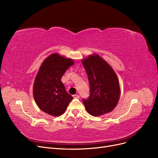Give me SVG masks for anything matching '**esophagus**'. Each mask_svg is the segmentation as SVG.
I'll use <instances>...</instances> for the list:
<instances>
[{"label":"esophagus","mask_w":158,"mask_h":158,"mask_svg":"<svg viewBox=\"0 0 158 158\" xmlns=\"http://www.w3.org/2000/svg\"><path fill=\"white\" fill-rule=\"evenodd\" d=\"M73 97L74 98H79L80 96L78 95V94H75V95H73Z\"/></svg>","instance_id":"esophagus-1"}]
</instances>
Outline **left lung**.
<instances>
[{"instance_id": "8db88e82", "label": "left lung", "mask_w": 158, "mask_h": 158, "mask_svg": "<svg viewBox=\"0 0 158 158\" xmlns=\"http://www.w3.org/2000/svg\"><path fill=\"white\" fill-rule=\"evenodd\" d=\"M82 63L90 86L89 98L83 99L87 111L94 117L111 112L117 106L121 94L115 73L106 60L96 54L84 59Z\"/></svg>"}]
</instances>
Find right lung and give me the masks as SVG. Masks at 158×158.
<instances>
[{
  "label": "right lung",
  "mask_w": 158,
  "mask_h": 158,
  "mask_svg": "<svg viewBox=\"0 0 158 158\" xmlns=\"http://www.w3.org/2000/svg\"><path fill=\"white\" fill-rule=\"evenodd\" d=\"M73 64V59L57 53L43 62L33 87V97L41 111L55 117L64 113L73 97L66 92L61 78Z\"/></svg>",
  "instance_id": "obj_1"
}]
</instances>
